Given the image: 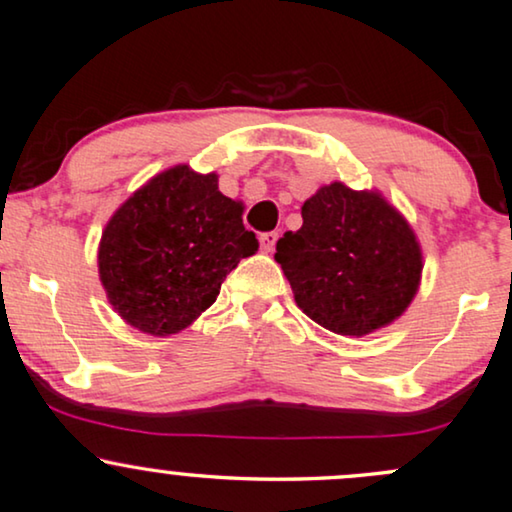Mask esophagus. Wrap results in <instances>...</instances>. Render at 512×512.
Listing matches in <instances>:
<instances>
[{"mask_svg":"<svg viewBox=\"0 0 512 512\" xmlns=\"http://www.w3.org/2000/svg\"><path fill=\"white\" fill-rule=\"evenodd\" d=\"M276 241H278V234L276 232H264L262 236H259V243H262L264 253H271L273 246H276Z\"/></svg>","mask_w":512,"mask_h":512,"instance_id":"obj_1","label":"esophagus"}]
</instances>
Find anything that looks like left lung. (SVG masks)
Returning <instances> with one entry per match:
<instances>
[{"label":"left lung","mask_w":512,"mask_h":512,"mask_svg":"<svg viewBox=\"0 0 512 512\" xmlns=\"http://www.w3.org/2000/svg\"><path fill=\"white\" fill-rule=\"evenodd\" d=\"M304 225L276 243V262L308 318L341 336L390 325L410 306L422 250L380 192L320 187L301 206Z\"/></svg>","instance_id":"8db88e82"}]
</instances>
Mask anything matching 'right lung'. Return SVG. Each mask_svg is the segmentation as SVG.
<instances>
[{"mask_svg":"<svg viewBox=\"0 0 512 512\" xmlns=\"http://www.w3.org/2000/svg\"><path fill=\"white\" fill-rule=\"evenodd\" d=\"M243 204L218 176L178 164L139 187L99 241V280L113 311L150 336L192 325L218 299L222 280L259 243L243 227Z\"/></svg>","mask_w":512,"mask_h":512,"instance_id":"right-lung-1","label":"right lung"}]
</instances>
